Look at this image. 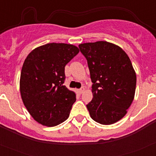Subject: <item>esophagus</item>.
<instances>
[{"label": "esophagus", "mask_w": 156, "mask_h": 156, "mask_svg": "<svg viewBox=\"0 0 156 156\" xmlns=\"http://www.w3.org/2000/svg\"><path fill=\"white\" fill-rule=\"evenodd\" d=\"M84 90H85V88L83 87H81L79 91H80V94H83V92H84Z\"/></svg>", "instance_id": "obj_1"}]
</instances>
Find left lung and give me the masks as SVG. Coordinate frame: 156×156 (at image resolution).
<instances>
[{
	"label": "left lung",
	"mask_w": 156,
	"mask_h": 156,
	"mask_svg": "<svg viewBox=\"0 0 156 156\" xmlns=\"http://www.w3.org/2000/svg\"><path fill=\"white\" fill-rule=\"evenodd\" d=\"M87 61L93 98L87 105L95 122L110 125L120 120L134 98L137 76L130 59L120 47L97 41L79 45Z\"/></svg>",
	"instance_id": "left-lung-1"
}]
</instances>
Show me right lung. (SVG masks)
Masks as SVG:
<instances>
[{"label":"right lung","instance_id":"right-lung-1","mask_svg":"<svg viewBox=\"0 0 156 156\" xmlns=\"http://www.w3.org/2000/svg\"><path fill=\"white\" fill-rule=\"evenodd\" d=\"M80 50L67 44L51 43L32 51L20 76V93L31 116L41 124L55 126L69 116L75 92L64 83L65 66Z\"/></svg>","mask_w":156,"mask_h":156}]
</instances>
